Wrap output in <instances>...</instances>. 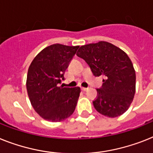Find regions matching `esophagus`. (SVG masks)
Returning a JSON list of instances; mask_svg holds the SVG:
<instances>
[{
  "mask_svg": "<svg viewBox=\"0 0 153 153\" xmlns=\"http://www.w3.org/2000/svg\"><path fill=\"white\" fill-rule=\"evenodd\" d=\"M81 89H82V91H88V89H89V88H81Z\"/></svg>",
  "mask_w": 153,
  "mask_h": 153,
  "instance_id": "esophagus-1",
  "label": "esophagus"
}]
</instances>
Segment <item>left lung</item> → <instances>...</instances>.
Returning <instances> with one entry per match:
<instances>
[{
    "label": "left lung",
    "mask_w": 153,
    "mask_h": 153,
    "mask_svg": "<svg viewBox=\"0 0 153 153\" xmlns=\"http://www.w3.org/2000/svg\"><path fill=\"white\" fill-rule=\"evenodd\" d=\"M76 55L85 60L94 76L104 77L93 101L95 109L111 118L123 114L133 102L136 88L135 70L128 55L106 41L83 45Z\"/></svg>",
    "instance_id": "8db88e82"
}]
</instances>
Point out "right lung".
<instances>
[{
	"label": "right lung",
	"mask_w": 153,
	"mask_h": 153,
	"mask_svg": "<svg viewBox=\"0 0 153 153\" xmlns=\"http://www.w3.org/2000/svg\"><path fill=\"white\" fill-rule=\"evenodd\" d=\"M79 46L55 44L44 48L30 64L26 79L27 93L34 110L43 119L60 122L76 108L80 88L59 85Z\"/></svg>",
	"instance_id": "1"
}]
</instances>
